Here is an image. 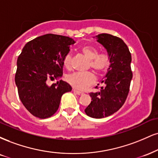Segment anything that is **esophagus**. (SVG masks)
Segmentation results:
<instances>
[{
    "mask_svg": "<svg viewBox=\"0 0 158 158\" xmlns=\"http://www.w3.org/2000/svg\"><path fill=\"white\" fill-rule=\"evenodd\" d=\"M73 92L75 93V94H77V95H79V96H81V95H83L84 94V93L83 92H81V91H79V90H75V89H73Z\"/></svg>",
    "mask_w": 158,
    "mask_h": 158,
    "instance_id": "34e87169",
    "label": "esophagus"
}]
</instances>
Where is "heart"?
Wrapping results in <instances>:
<instances>
[{"mask_svg":"<svg viewBox=\"0 0 158 158\" xmlns=\"http://www.w3.org/2000/svg\"><path fill=\"white\" fill-rule=\"evenodd\" d=\"M81 51L85 57L90 60V67L96 73H102L109 67L110 60L108 56L106 54H98V51L96 47L92 45H85L81 48ZM71 54H66L63 60L64 67L69 68L71 66ZM66 80L75 89L84 90L94 84L96 77L91 72H76L68 75L66 77Z\"/></svg>","mask_w":158,"mask_h":158,"instance_id":"heart-1","label":"heart"}]
</instances>
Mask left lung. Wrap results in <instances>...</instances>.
<instances>
[{
	"label": "left lung",
	"instance_id": "obj_1",
	"mask_svg": "<svg viewBox=\"0 0 158 158\" xmlns=\"http://www.w3.org/2000/svg\"><path fill=\"white\" fill-rule=\"evenodd\" d=\"M96 37L107 50L110 64L101 81L104 86L98 92L90 93L92 101L85 112L91 118H102L117 112L127 99L132 79V57L128 47L121 38L109 34H100Z\"/></svg>",
	"mask_w": 158,
	"mask_h": 158
}]
</instances>
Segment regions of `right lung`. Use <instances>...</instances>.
<instances>
[{
  "instance_id": "obj_1",
  "label": "right lung",
  "mask_w": 158,
  "mask_h": 158,
  "mask_svg": "<svg viewBox=\"0 0 158 158\" xmlns=\"http://www.w3.org/2000/svg\"><path fill=\"white\" fill-rule=\"evenodd\" d=\"M75 43L68 37L47 34L26 43L18 56L15 84L19 97L35 117L52 116L62 95L71 91L65 81L60 80L49 86L47 80L62 77L64 57Z\"/></svg>"
}]
</instances>
